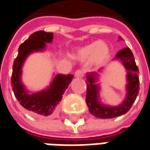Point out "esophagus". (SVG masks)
Returning a JSON list of instances; mask_svg holds the SVG:
<instances>
[{"label":"esophagus","mask_w":150,"mask_h":150,"mask_svg":"<svg viewBox=\"0 0 150 150\" xmlns=\"http://www.w3.org/2000/svg\"><path fill=\"white\" fill-rule=\"evenodd\" d=\"M83 71L81 69H77L75 72V76L76 78H82L83 77Z\"/></svg>","instance_id":"34e87169"}]
</instances>
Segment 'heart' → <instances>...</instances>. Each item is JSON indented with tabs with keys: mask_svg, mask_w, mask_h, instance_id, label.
I'll list each match as a JSON object with an SVG mask.
<instances>
[{
	"mask_svg": "<svg viewBox=\"0 0 150 150\" xmlns=\"http://www.w3.org/2000/svg\"><path fill=\"white\" fill-rule=\"evenodd\" d=\"M78 56L81 60L89 59L90 63L94 65H101L110 58V47L102 41L93 42L80 49Z\"/></svg>",
	"mask_w": 150,
	"mask_h": 150,
	"instance_id": "b5f03b06",
	"label": "heart"
}]
</instances>
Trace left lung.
Segmentation results:
<instances>
[{"instance_id": "left-lung-1", "label": "left lung", "mask_w": 150, "mask_h": 150, "mask_svg": "<svg viewBox=\"0 0 150 150\" xmlns=\"http://www.w3.org/2000/svg\"><path fill=\"white\" fill-rule=\"evenodd\" d=\"M119 40H123L121 36H119ZM116 59H120L126 69L127 70V96L125 100L121 104L115 107L104 105L99 101V86L96 84L98 74L96 72L88 73L86 75V102L89 108L90 113L97 118L100 119H110L120 116L126 114L132 103L135 102L139 92V79H138V68L135 63V58L131 50L126 48L120 50L115 55ZM101 69L98 72H101Z\"/></svg>"}]
</instances>
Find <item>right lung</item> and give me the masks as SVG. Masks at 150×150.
<instances>
[{
  "label": "right lung",
  "mask_w": 150,
  "mask_h": 150,
  "mask_svg": "<svg viewBox=\"0 0 150 150\" xmlns=\"http://www.w3.org/2000/svg\"><path fill=\"white\" fill-rule=\"evenodd\" d=\"M53 34L43 30L36 31L22 43L18 47V54L14 60L12 74V86L14 95L24 109L32 114L47 116L56 110L58 103L61 101L63 93L70 84L73 75H57L50 86L38 93L27 92L21 81L22 66L30 53L43 51L46 43L52 41Z\"/></svg>",
  "instance_id": "obj_1"
}]
</instances>
